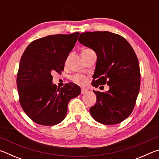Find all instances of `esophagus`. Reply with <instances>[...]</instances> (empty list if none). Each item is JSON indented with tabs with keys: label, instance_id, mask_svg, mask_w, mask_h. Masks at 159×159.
Returning <instances> with one entry per match:
<instances>
[{
	"label": "esophagus",
	"instance_id": "esophagus-1",
	"mask_svg": "<svg viewBox=\"0 0 159 159\" xmlns=\"http://www.w3.org/2000/svg\"><path fill=\"white\" fill-rule=\"evenodd\" d=\"M88 92V89L85 88H81V94H85Z\"/></svg>",
	"mask_w": 159,
	"mask_h": 159
}]
</instances>
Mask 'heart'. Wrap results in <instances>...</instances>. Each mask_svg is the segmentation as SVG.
I'll use <instances>...</instances> for the list:
<instances>
[{"label": "heart", "instance_id": "b5f03b06", "mask_svg": "<svg viewBox=\"0 0 159 159\" xmlns=\"http://www.w3.org/2000/svg\"><path fill=\"white\" fill-rule=\"evenodd\" d=\"M91 52H93V50L89 48H87V49H84L82 51L81 55H85V54L89 53ZM71 79L74 83H78V84H84L87 81V77H86L85 75L80 74H75L73 76H71Z\"/></svg>", "mask_w": 159, "mask_h": 159}]
</instances>
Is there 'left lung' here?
<instances>
[{
    "label": "left lung",
    "mask_w": 159,
    "mask_h": 159,
    "mask_svg": "<svg viewBox=\"0 0 159 159\" xmlns=\"http://www.w3.org/2000/svg\"><path fill=\"white\" fill-rule=\"evenodd\" d=\"M79 41L93 49L98 57L92 85L109 86L107 93L93 91L97 101L90 109L91 116L104 125L122 122L133 111L140 87V70L133 48L123 36L109 31L84 32Z\"/></svg>",
    "instance_id": "obj_1"
}]
</instances>
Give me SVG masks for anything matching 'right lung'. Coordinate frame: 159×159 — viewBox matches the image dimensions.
Wrapping results in <instances>:
<instances>
[{"label":"right lung","mask_w":159,"mask_h":159,"mask_svg":"<svg viewBox=\"0 0 159 159\" xmlns=\"http://www.w3.org/2000/svg\"><path fill=\"white\" fill-rule=\"evenodd\" d=\"M79 33L50 35L32 41L21 56L17 75L19 100L34 122L51 126L66 117L67 106L80 93L79 86L66 83L57 88L52 74H61Z\"/></svg>","instance_id":"1"}]
</instances>
